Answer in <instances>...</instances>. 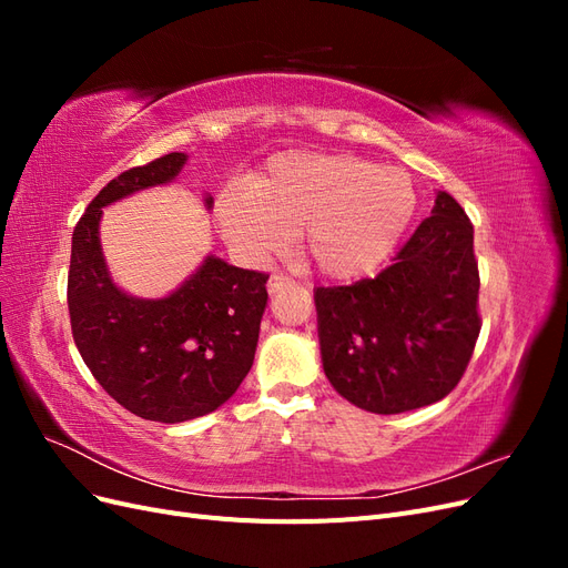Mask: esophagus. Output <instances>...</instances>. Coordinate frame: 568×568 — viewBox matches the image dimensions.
<instances>
[{
  "instance_id": "esophagus-1",
  "label": "esophagus",
  "mask_w": 568,
  "mask_h": 568,
  "mask_svg": "<svg viewBox=\"0 0 568 568\" xmlns=\"http://www.w3.org/2000/svg\"><path fill=\"white\" fill-rule=\"evenodd\" d=\"M286 284H291V280L286 277V274H272V277H270V282H267V291H270V294H277V291L280 288H284Z\"/></svg>"
}]
</instances>
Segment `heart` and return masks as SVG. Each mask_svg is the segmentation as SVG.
I'll return each mask as SVG.
<instances>
[{
  "instance_id": "obj_1",
  "label": "heart",
  "mask_w": 568,
  "mask_h": 568,
  "mask_svg": "<svg viewBox=\"0 0 568 568\" xmlns=\"http://www.w3.org/2000/svg\"><path fill=\"white\" fill-rule=\"evenodd\" d=\"M415 203V184L400 168L348 153L284 151L253 184L227 186L215 217L227 246L248 263L282 253L303 232L315 272L355 280L386 261Z\"/></svg>"
}]
</instances>
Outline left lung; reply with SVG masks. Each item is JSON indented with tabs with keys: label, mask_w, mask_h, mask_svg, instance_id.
I'll list each match as a JSON object with an SVG mask.
<instances>
[{
	"label": "left lung",
	"mask_w": 568,
	"mask_h": 568,
	"mask_svg": "<svg viewBox=\"0 0 568 568\" xmlns=\"http://www.w3.org/2000/svg\"><path fill=\"white\" fill-rule=\"evenodd\" d=\"M474 225L440 192L393 263L348 286H317L326 379L348 403L398 415L443 400L480 332Z\"/></svg>",
	"instance_id": "1"
}]
</instances>
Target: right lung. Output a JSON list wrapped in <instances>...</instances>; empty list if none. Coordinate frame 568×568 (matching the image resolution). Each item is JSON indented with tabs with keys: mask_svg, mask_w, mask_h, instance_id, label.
<instances>
[{
	"mask_svg": "<svg viewBox=\"0 0 568 568\" xmlns=\"http://www.w3.org/2000/svg\"><path fill=\"white\" fill-rule=\"evenodd\" d=\"M186 156L165 153L111 180L73 230L68 313L75 346L115 403L132 415L178 424L217 409L253 365L270 274L205 257L175 294L140 301L111 280L99 246L104 205L173 180ZM211 203L213 199L205 201Z\"/></svg>",
	"mask_w": 568,
	"mask_h": 568,
	"instance_id": "obj_1",
	"label": "right lung"
}]
</instances>
